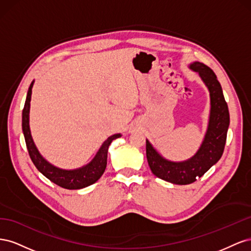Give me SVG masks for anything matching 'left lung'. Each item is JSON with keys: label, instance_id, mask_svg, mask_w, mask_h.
Returning a JSON list of instances; mask_svg holds the SVG:
<instances>
[{"label": "left lung", "instance_id": "1", "mask_svg": "<svg viewBox=\"0 0 251 251\" xmlns=\"http://www.w3.org/2000/svg\"><path fill=\"white\" fill-rule=\"evenodd\" d=\"M189 68L199 73L210 96L208 126L200 149L188 160L173 162L164 159L147 140V158L151 173L158 178L179 185L193 183L220 160L229 126L228 107L214 71L200 62H194Z\"/></svg>", "mask_w": 251, "mask_h": 251}]
</instances>
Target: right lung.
<instances>
[{
	"mask_svg": "<svg viewBox=\"0 0 251 251\" xmlns=\"http://www.w3.org/2000/svg\"><path fill=\"white\" fill-rule=\"evenodd\" d=\"M33 81L28 89V93L26 97V101L24 109H23V116H22V127L23 133L26 141V146L30 158L35 165V168L39 170L45 177L48 178L53 183L56 185L67 188V189H80L87 187L100 179L107 168V158H108V150L111 142L120 137V134H115L105 140L100 151L93 158V160L89 164L82 166L77 170L67 171L58 169L56 166L49 163L46 159L43 158L37 151L35 144L33 142L31 133H30L29 127V111H30V100H31V93H32Z\"/></svg>",
	"mask_w": 251,
	"mask_h": 251,
	"instance_id": "add662e5",
	"label": "right lung"
}]
</instances>
